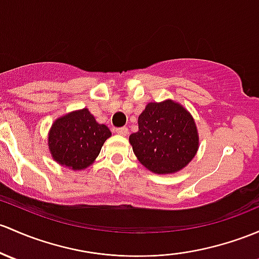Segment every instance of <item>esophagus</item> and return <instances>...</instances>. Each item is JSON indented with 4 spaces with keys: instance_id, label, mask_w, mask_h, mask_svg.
Listing matches in <instances>:
<instances>
[{
    "instance_id": "34e87169",
    "label": "esophagus",
    "mask_w": 259,
    "mask_h": 259,
    "mask_svg": "<svg viewBox=\"0 0 259 259\" xmlns=\"http://www.w3.org/2000/svg\"><path fill=\"white\" fill-rule=\"evenodd\" d=\"M115 133L118 135H121V137H126L127 133H129V130H127V127L122 126V127H118V129H115Z\"/></svg>"
}]
</instances>
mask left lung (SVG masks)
<instances>
[{
    "instance_id": "1",
    "label": "left lung",
    "mask_w": 259,
    "mask_h": 259,
    "mask_svg": "<svg viewBox=\"0 0 259 259\" xmlns=\"http://www.w3.org/2000/svg\"><path fill=\"white\" fill-rule=\"evenodd\" d=\"M139 132L129 137L135 156L151 172L175 174L186 167L200 146L195 119L175 100L151 102L138 119Z\"/></svg>"
}]
</instances>
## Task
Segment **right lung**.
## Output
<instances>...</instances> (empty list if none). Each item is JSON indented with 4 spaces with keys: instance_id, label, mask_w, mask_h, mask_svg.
Returning a JSON list of instances; mask_svg holds the SVG:
<instances>
[{
    "instance_id": "1",
    "label": "right lung",
    "mask_w": 259,
    "mask_h": 259,
    "mask_svg": "<svg viewBox=\"0 0 259 259\" xmlns=\"http://www.w3.org/2000/svg\"><path fill=\"white\" fill-rule=\"evenodd\" d=\"M111 137L107 125L99 124L87 108L73 110L54 120L48 133L52 159L73 171L89 167Z\"/></svg>"
}]
</instances>
